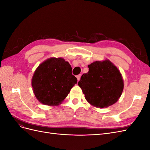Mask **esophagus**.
<instances>
[{
  "label": "esophagus",
  "instance_id": "obj_1",
  "mask_svg": "<svg viewBox=\"0 0 150 150\" xmlns=\"http://www.w3.org/2000/svg\"><path fill=\"white\" fill-rule=\"evenodd\" d=\"M76 78H77V79H78V81H79L80 80V78H81V74H79V75L77 76Z\"/></svg>",
  "mask_w": 150,
  "mask_h": 150
}]
</instances>
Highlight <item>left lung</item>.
I'll return each mask as SVG.
<instances>
[{"instance_id": "8db88e82", "label": "left lung", "mask_w": 150, "mask_h": 150, "mask_svg": "<svg viewBox=\"0 0 150 150\" xmlns=\"http://www.w3.org/2000/svg\"><path fill=\"white\" fill-rule=\"evenodd\" d=\"M89 71L83 74L78 85L85 99L93 106L108 108L117 101L124 88L120 71L110 60L96 61L88 65Z\"/></svg>"}]
</instances>
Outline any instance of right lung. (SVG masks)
Returning a JSON list of instances; mask_svg holds the SVG:
<instances>
[{"label": "right lung", "instance_id": "obj_1", "mask_svg": "<svg viewBox=\"0 0 150 150\" xmlns=\"http://www.w3.org/2000/svg\"><path fill=\"white\" fill-rule=\"evenodd\" d=\"M69 63L61 57H51L35 69L31 84L38 100L47 106H58L77 83Z\"/></svg>", "mask_w": 150, "mask_h": 150}]
</instances>
